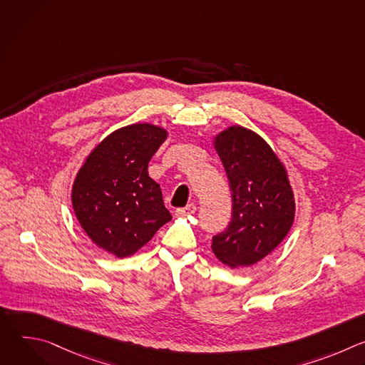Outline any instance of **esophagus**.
<instances>
[{"label": "esophagus", "mask_w": 365, "mask_h": 365, "mask_svg": "<svg viewBox=\"0 0 365 365\" xmlns=\"http://www.w3.org/2000/svg\"><path fill=\"white\" fill-rule=\"evenodd\" d=\"M175 212H176V215H180V217H183V215H192V214L196 212V205H195V203H189V205H186L185 207H178V210H176Z\"/></svg>", "instance_id": "1"}]
</instances>
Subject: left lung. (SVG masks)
I'll return each mask as SVG.
<instances>
[{"mask_svg": "<svg viewBox=\"0 0 365 365\" xmlns=\"http://www.w3.org/2000/svg\"><path fill=\"white\" fill-rule=\"evenodd\" d=\"M232 192L228 227L212 237L220 262L247 267L270 254L294 220V197L287 173L272 147L244 127H230L215 138Z\"/></svg>", "mask_w": 365, "mask_h": 365, "instance_id": "left-lung-1", "label": "left lung"}]
</instances>
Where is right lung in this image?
Wrapping results in <instances>:
<instances>
[{"instance_id": "right-lung-1", "label": "right lung", "mask_w": 365, "mask_h": 365, "mask_svg": "<svg viewBox=\"0 0 365 365\" xmlns=\"http://www.w3.org/2000/svg\"><path fill=\"white\" fill-rule=\"evenodd\" d=\"M166 130L133 124L103 138L88 155L72 187L76 218L101 248L123 258L134 254L172 220L160 185L147 172Z\"/></svg>"}]
</instances>
